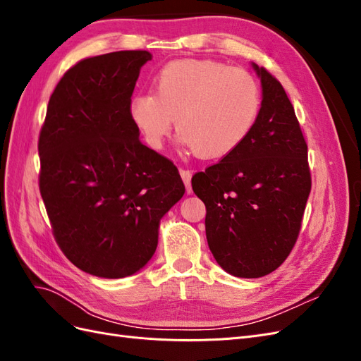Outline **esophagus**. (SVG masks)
<instances>
[{
  "instance_id": "34e87169",
  "label": "esophagus",
  "mask_w": 361,
  "mask_h": 361,
  "mask_svg": "<svg viewBox=\"0 0 361 361\" xmlns=\"http://www.w3.org/2000/svg\"><path fill=\"white\" fill-rule=\"evenodd\" d=\"M180 176H182V180L185 183V190H187V194H191L192 192V188H191L192 171L191 170H180Z\"/></svg>"
}]
</instances>
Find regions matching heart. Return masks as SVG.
Here are the masks:
<instances>
[{
	"label": "heart",
	"instance_id": "1",
	"mask_svg": "<svg viewBox=\"0 0 361 361\" xmlns=\"http://www.w3.org/2000/svg\"><path fill=\"white\" fill-rule=\"evenodd\" d=\"M152 93L134 96L129 118L152 149H161L173 128L202 158L231 155L253 129L262 105L257 80L248 71L211 60H176L154 78Z\"/></svg>",
	"mask_w": 361,
	"mask_h": 361
}]
</instances>
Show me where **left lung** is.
<instances>
[{"mask_svg": "<svg viewBox=\"0 0 361 361\" xmlns=\"http://www.w3.org/2000/svg\"><path fill=\"white\" fill-rule=\"evenodd\" d=\"M262 105L244 143L192 176L216 264L241 279L277 269L297 241L312 180L307 145L281 84L251 63Z\"/></svg>", "mask_w": 361, "mask_h": 361, "instance_id": "1", "label": "left lung"}]
</instances>
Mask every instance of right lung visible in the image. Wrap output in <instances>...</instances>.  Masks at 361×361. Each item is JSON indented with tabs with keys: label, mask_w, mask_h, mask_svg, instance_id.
Here are the masks:
<instances>
[{
	"label": "right lung",
	"mask_w": 361,
	"mask_h": 361,
	"mask_svg": "<svg viewBox=\"0 0 361 361\" xmlns=\"http://www.w3.org/2000/svg\"><path fill=\"white\" fill-rule=\"evenodd\" d=\"M147 51L85 59L51 94L39 187L56 241L87 274L133 276L155 255L161 218L185 192L178 169L140 141L129 102Z\"/></svg>",
	"instance_id": "right-lung-1"
}]
</instances>
